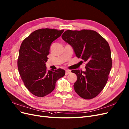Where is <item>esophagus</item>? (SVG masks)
Wrapping results in <instances>:
<instances>
[{"instance_id":"obj_1","label":"esophagus","mask_w":129,"mask_h":129,"mask_svg":"<svg viewBox=\"0 0 129 129\" xmlns=\"http://www.w3.org/2000/svg\"><path fill=\"white\" fill-rule=\"evenodd\" d=\"M71 73V71L69 70H66V75L69 74Z\"/></svg>"}]
</instances>
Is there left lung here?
<instances>
[{
    "instance_id": "left-lung-1",
    "label": "left lung",
    "mask_w": 129,
    "mask_h": 129,
    "mask_svg": "<svg viewBox=\"0 0 129 129\" xmlns=\"http://www.w3.org/2000/svg\"><path fill=\"white\" fill-rule=\"evenodd\" d=\"M62 38L73 47L78 58L87 62L85 72L73 70L77 76L74 90L84 99H91L104 89L112 69V59L107 41L92 30H68Z\"/></svg>"
}]
</instances>
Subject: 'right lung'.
<instances>
[{
    "instance_id": "1",
    "label": "right lung",
    "mask_w": 129,
    "mask_h": 129,
    "mask_svg": "<svg viewBox=\"0 0 129 129\" xmlns=\"http://www.w3.org/2000/svg\"><path fill=\"white\" fill-rule=\"evenodd\" d=\"M64 30L41 29L34 31L22 42L17 59V68L22 81L29 91L43 97L52 92L55 83L65 75L61 69L47 71L45 63L52 43Z\"/></svg>"
}]
</instances>
